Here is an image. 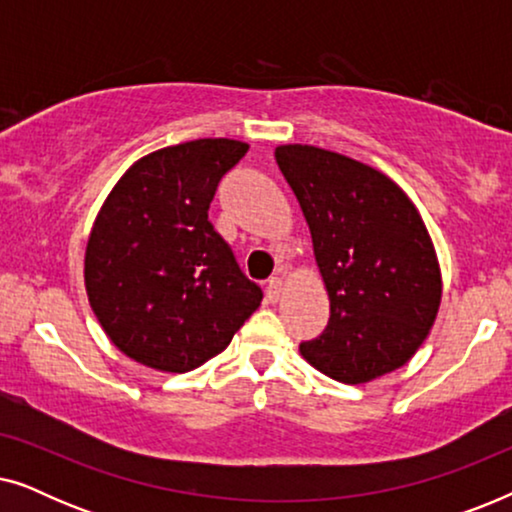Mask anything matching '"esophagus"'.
I'll use <instances>...</instances> for the list:
<instances>
[{"label":"esophagus","instance_id":"1","mask_svg":"<svg viewBox=\"0 0 512 512\" xmlns=\"http://www.w3.org/2000/svg\"><path fill=\"white\" fill-rule=\"evenodd\" d=\"M282 291H284V282H282V279L272 277L270 282H268V286H265V298H268L270 303H277L279 296H282Z\"/></svg>","mask_w":512,"mask_h":512}]
</instances>
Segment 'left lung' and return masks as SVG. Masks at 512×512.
<instances>
[{"instance_id": "8db88e82", "label": "left lung", "mask_w": 512, "mask_h": 512, "mask_svg": "<svg viewBox=\"0 0 512 512\" xmlns=\"http://www.w3.org/2000/svg\"><path fill=\"white\" fill-rule=\"evenodd\" d=\"M331 298V319L300 354L363 384L410 361L440 305V268L422 216L389 177L317 146H277Z\"/></svg>"}]
</instances>
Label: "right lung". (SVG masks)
Masks as SVG:
<instances>
[{"mask_svg": "<svg viewBox=\"0 0 512 512\" xmlns=\"http://www.w3.org/2000/svg\"><path fill=\"white\" fill-rule=\"evenodd\" d=\"M249 146L195 139L137 160L109 193L86 247V291L109 340L165 373L223 352L261 286L207 219L223 174Z\"/></svg>", "mask_w": 512, "mask_h": 512, "instance_id": "right-lung-1", "label": "right lung"}]
</instances>
